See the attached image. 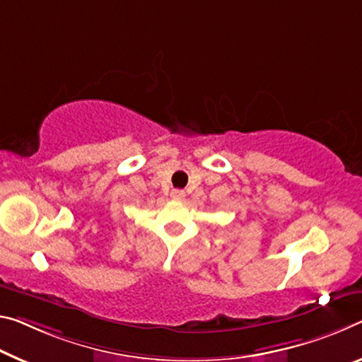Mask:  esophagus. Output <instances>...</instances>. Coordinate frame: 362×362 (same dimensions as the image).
I'll return each mask as SVG.
<instances>
[{
	"label": "esophagus",
	"instance_id": "esophagus-1",
	"mask_svg": "<svg viewBox=\"0 0 362 362\" xmlns=\"http://www.w3.org/2000/svg\"><path fill=\"white\" fill-rule=\"evenodd\" d=\"M170 197L174 199H182L183 197H185V192H183V190H172Z\"/></svg>",
	"mask_w": 362,
	"mask_h": 362
}]
</instances>
